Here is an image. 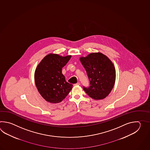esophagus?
I'll return each mask as SVG.
<instances>
[{
    "label": "esophagus",
    "instance_id": "obj_1",
    "mask_svg": "<svg viewBox=\"0 0 150 150\" xmlns=\"http://www.w3.org/2000/svg\"><path fill=\"white\" fill-rule=\"evenodd\" d=\"M80 85V83H76V84H74V85H75V86H76V85L79 86Z\"/></svg>",
    "mask_w": 150,
    "mask_h": 150
}]
</instances>
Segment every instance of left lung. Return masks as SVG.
Listing matches in <instances>:
<instances>
[{"instance_id":"8db88e82","label":"left lung","mask_w":150,"mask_h":150,"mask_svg":"<svg viewBox=\"0 0 150 150\" xmlns=\"http://www.w3.org/2000/svg\"><path fill=\"white\" fill-rule=\"evenodd\" d=\"M90 82L83 89L94 100L105 99L111 92L116 79L115 68L112 61L101 52H92L79 58Z\"/></svg>"}]
</instances>
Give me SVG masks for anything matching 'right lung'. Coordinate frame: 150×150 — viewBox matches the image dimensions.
Here are the masks:
<instances>
[{
    "label": "right lung",
    "mask_w": 150,
    "mask_h": 150,
    "mask_svg": "<svg viewBox=\"0 0 150 150\" xmlns=\"http://www.w3.org/2000/svg\"><path fill=\"white\" fill-rule=\"evenodd\" d=\"M71 55L62 56L49 54L42 59L36 68L34 79L38 92L45 101L57 103L64 100L72 88L62 74V68Z\"/></svg>",
    "instance_id": "add662e5"
}]
</instances>
